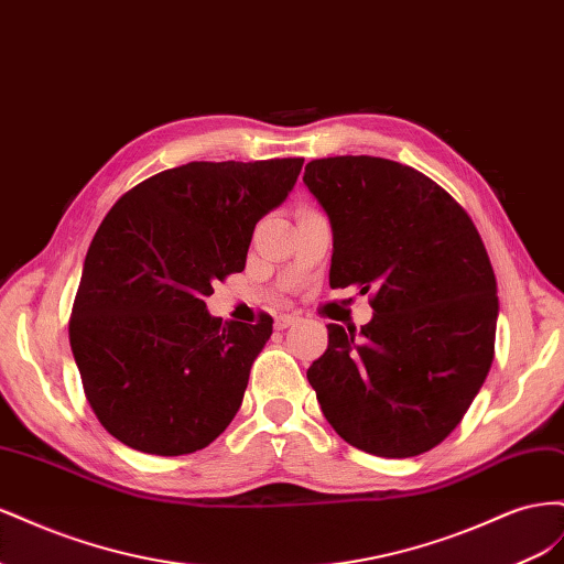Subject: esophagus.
Listing matches in <instances>:
<instances>
[{"label":"esophagus","instance_id":"34e87169","mask_svg":"<svg viewBox=\"0 0 564 564\" xmlns=\"http://www.w3.org/2000/svg\"><path fill=\"white\" fill-rule=\"evenodd\" d=\"M294 322H299V315H296V313H282V315H275V329H286V327H292Z\"/></svg>","mask_w":564,"mask_h":564}]
</instances>
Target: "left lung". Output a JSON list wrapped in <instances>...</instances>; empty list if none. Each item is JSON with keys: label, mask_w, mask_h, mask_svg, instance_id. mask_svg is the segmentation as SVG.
<instances>
[{"label": "left lung", "mask_w": 564, "mask_h": 564, "mask_svg": "<svg viewBox=\"0 0 564 564\" xmlns=\"http://www.w3.org/2000/svg\"><path fill=\"white\" fill-rule=\"evenodd\" d=\"M334 232L332 289L371 294L360 332L329 324L308 381L332 429L383 458L437 447L482 388L497 278L466 209L416 169L369 155L305 164Z\"/></svg>", "instance_id": "1"}]
</instances>
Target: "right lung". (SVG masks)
<instances>
[{"label":"right lung","instance_id":"add662e5","mask_svg":"<svg viewBox=\"0 0 564 564\" xmlns=\"http://www.w3.org/2000/svg\"><path fill=\"white\" fill-rule=\"evenodd\" d=\"M303 160L187 162L133 185L98 226L70 315V346L100 425L158 456L207 447L242 404L272 334L212 317L214 282L242 272L256 224Z\"/></svg>","mask_w":564,"mask_h":564}]
</instances>
